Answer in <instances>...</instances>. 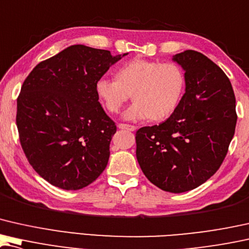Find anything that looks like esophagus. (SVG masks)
<instances>
[{
    "instance_id": "34e87169",
    "label": "esophagus",
    "mask_w": 249,
    "mask_h": 249,
    "mask_svg": "<svg viewBox=\"0 0 249 249\" xmlns=\"http://www.w3.org/2000/svg\"><path fill=\"white\" fill-rule=\"evenodd\" d=\"M118 128L119 129H125V130H129V131H135L136 130L135 125L127 124H118Z\"/></svg>"
}]
</instances>
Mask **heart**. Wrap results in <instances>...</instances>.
<instances>
[{
  "label": "heart",
  "instance_id": "obj_1",
  "mask_svg": "<svg viewBox=\"0 0 249 249\" xmlns=\"http://www.w3.org/2000/svg\"><path fill=\"white\" fill-rule=\"evenodd\" d=\"M184 82L178 64L135 58L118 71L117 80L100 78L95 89L111 113L119 112L131 94L135 101L125 110L124 119L163 120L178 107Z\"/></svg>",
  "mask_w": 249,
  "mask_h": 249
}]
</instances>
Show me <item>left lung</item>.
Returning <instances> with one entry per match:
<instances>
[{
  "mask_svg": "<svg viewBox=\"0 0 249 249\" xmlns=\"http://www.w3.org/2000/svg\"><path fill=\"white\" fill-rule=\"evenodd\" d=\"M185 71V93L166 121L136 132V156L154 185L171 193L193 190L221 166L237 122L231 83L203 53L173 56Z\"/></svg>",
  "mask_w": 249,
  "mask_h": 249,
  "instance_id": "1",
  "label": "left lung"
}]
</instances>
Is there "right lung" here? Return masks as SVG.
Returning a JSON list of instances; mask_svg holds the SVG:
<instances>
[{
  "mask_svg": "<svg viewBox=\"0 0 249 249\" xmlns=\"http://www.w3.org/2000/svg\"><path fill=\"white\" fill-rule=\"evenodd\" d=\"M124 55L74 45L42 60L17 100L21 147L36 172L53 186L80 190L107 167L117 131L95 85Z\"/></svg>",
  "mask_w": 249,
  "mask_h": 249,
  "instance_id": "1",
  "label": "right lung"
}]
</instances>
